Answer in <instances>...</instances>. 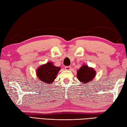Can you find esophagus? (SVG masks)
<instances>
[{
    "mask_svg": "<svg viewBox=\"0 0 127 127\" xmlns=\"http://www.w3.org/2000/svg\"><path fill=\"white\" fill-rule=\"evenodd\" d=\"M65 69L67 70H70L71 69V66H66L65 67Z\"/></svg>",
    "mask_w": 127,
    "mask_h": 127,
    "instance_id": "1",
    "label": "esophagus"
}]
</instances>
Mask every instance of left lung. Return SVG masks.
<instances>
[{"instance_id": "8db88e82", "label": "left lung", "mask_w": 127, "mask_h": 127, "mask_svg": "<svg viewBox=\"0 0 127 127\" xmlns=\"http://www.w3.org/2000/svg\"><path fill=\"white\" fill-rule=\"evenodd\" d=\"M95 76V71L93 68H89L86 65H83L77 71V77L81 82L87 83L91 81Z\"/></svg>"}]
</instances>
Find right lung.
<instances>
[{"label":"right lung","mask_w":127,"mask_h":127,"mask_svg":"<svg viewBox=\"0 0 127 127\" xmlns=\"http://www.w3.org/2000/svg\"><path fill=\"white\" fill-rule=\"evenodd\" d=\"M53 63L48 62L45 65L39 67L37 70V76L39 79L45 82L46 84H51L56 79V76L60 70V67L55 66Z\"/></svg>","instance_id":"add662e5"}]
</instances>
